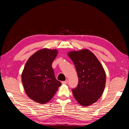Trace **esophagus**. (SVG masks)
I'll return each instance as SVG.
<instances>
[{
	"label": "esophagus",
	"instance_id": "obj_1",
	"mask_svg": "<svg viewBox=\"0 0 129 129\" xmlns=\"http://www.w3.org/2000/svg\"><path fill=\"white\" fill-rule=\"evenodd\" d=\"M68 82V80H67L66 81H62V84H67Z\"/></svg>",
	"mask_w": 129,
	"mask_h": 129
}]
</instances>
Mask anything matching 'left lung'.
Returning <instances> with one entry per match:
<instances>
[{
  "label": "left lung",
  "mask_w": 129,
  "mask_h": 129,
  "mask_svg": "<svg viewBox=\"0 0 129 129\" xmlns=\"http://www.w3.org/2000/svg\"><path fill=\"white\" fill-rule=\"evenodd\" d=\"M68 55L72 60L78 75L77 86L72 89L74 97L81 106L95 103L101 97L106 84L103 67L88 49L71 51Z\"/></svg>",
  "instance_id": "8db88e82"
}]
</instances>
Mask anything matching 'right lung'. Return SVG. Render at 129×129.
<instances>
[{"instance_id": "1", "label": "right lung", "mask_w": 129, "mask_h": 129, "mask_svg": "<svg viewBox=\"0 0 129 129\" xmlns=\"http://www.w3.org/2000/svg\"><path fill=\"white\" fill-rule=\"evenodd\" d=\"M57 50L44 48L37 51L27 60L21 74V81L27 95L38 103L49 101L61 86L54 76L52 64Z\"/></svg>"}]
</instances>
